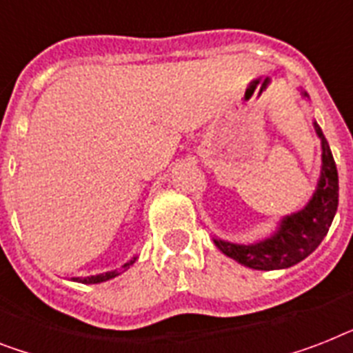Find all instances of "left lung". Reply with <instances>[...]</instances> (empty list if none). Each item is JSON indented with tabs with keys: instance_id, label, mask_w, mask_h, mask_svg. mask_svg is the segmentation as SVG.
<instances>
[{
	"instance_id": "8db88e82",
	"label": "left lung",
	"mask_w": 353,
	"mask_h": 353,
	"mask_svg": "<svg viewBox=\"0 0 353 353\" xmlns=\"http://www.w3.org/2000/svg\"><path fill=\"white\" fill-rule=\"evenodd\" d=\"M301 94L303 97H308L306 92ZM314 128L321 139L323 165H321V176L316 192L310 201L296 214L283 217L277 225V230L263 241L252 243V245H237V243H228L214 237V245L225 256L254 270H281V268H290L301 263L325 239L337 212L339 177H337V167H335L328 141L323 136V130L317 123H314Z\"/></svg>"
}]
</instances>
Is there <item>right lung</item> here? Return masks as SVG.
I'll use <instances>...</instances> for the list:
<instances>
[{"label": "right lung", "instance_id": "add662e5", "mask_svg": "<svg viewBox=\"0 0 353 353\" xmlns=\"http://www.w3.org/2000/svg\"><path fill=\"white\" fill-rule=\"evenodd\" d=\"M137 256L132 257L128 263L121 266V268H117V270H112V272H105V274H97V276H90V277H72V281H77V283H83V285H96V283H103V281H108V279H114L116 276L123 274L125 270H128L134 263H136Z\"/></svg>", "mask_w": 353, "mask_h": 353}]
</instances>
